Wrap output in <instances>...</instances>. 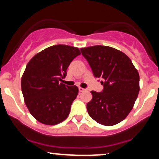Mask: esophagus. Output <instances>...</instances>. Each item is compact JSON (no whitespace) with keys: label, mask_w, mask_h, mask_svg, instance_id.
Masks as SVG:
<instances>
[{"label":"esophagus","mask_w":159,"mask_h":159,"mask_svg":"<svg viewBox=\"0 0 159 159\" xmlns=\"http://www.w3.org/2000/svg\"><path fill=\"white\" fill-rule=\"evenodd\" d=\"M78 90H79L80 92H83V91L86 90V89H84V88H82V87H78Z\"/></svg>","instance_id":"obj_1"}]
</instances>
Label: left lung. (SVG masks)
<instances>
[{"instance_id":"left-lung-1","label":"left lung","mask_w":159,"mask_h":159,"mask_svg":"<svg viewBox=\"0 0 159 159\" xmlns=\"http://www.w3.org/2000/svg\"><path fill=\"white\" fill-rule=\"evenodd\" d=\"M93 75L102 78V92L91 91L87 112L104 125L120 123L132 111L140 90L138 70L126 54L114 48L95 45L81 48Z\"/></svg>"}]
</instances>
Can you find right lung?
Listing matches in <instances>:
<instances>
[{
	"label": "right lung",
	"instance_id": "right-lung-1",
	"mask_svg": "<svg viewBox=\"0 0 159 159\" xmlns=\"http://www.w3.org/2000/svg\"><path fill=\"white\" fill-rule=\"evenodd\" d=\"M79 54L75 47L56 45L36 54L27 63L21 77V91L29 111L40 123L56 125L69 116L78 88L60 81Z\"/></svg>",
	"mask_w": 159,
	"mask_h": 159
}]
</instances>
